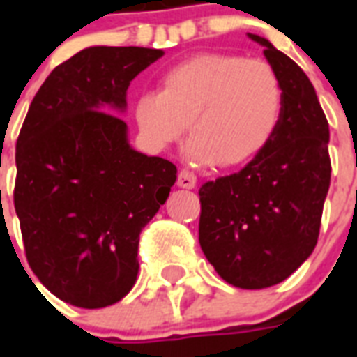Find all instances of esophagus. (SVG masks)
Listing matches in <instances>:
<instances>
[{
  "label": "esophagus",
  "mask_w": 357,
  "mask_h": 357,
  "mask_svg": "<svg viewBox=\"0 0 357 357\" xmlns=\"http://www.w3.org/2000/svg\"><path fill=\"white\" fill-rule=\"evenodd\" d=\"M178 187H181V189H195L196 187L195 172H190V170L183 168L178 176Z\"/></svg>",
  "instance_id": "34e87169"
}]
</instances>
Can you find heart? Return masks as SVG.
<instances>
[{"label":"heart","instance_id":"1","mask_svg":"<svg viewBox=\"0 0 357 357\" xmlns=\"http://www.w3.org/2000/svg\"><path fill=\"white\" fill-rule=\"evenodd\" d=\"M283 114V86L265 61L200 53L161 75L159 91L135 102L140 133L157 148L178 142L189 123L190 155L238 167L265 150Z\"/></svg>","mask_w":357,"mask_h":357}]
</instances>
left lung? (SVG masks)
Segmentation results:
<instances>
[{
  "label": "left lung",
  "instance_id": "8db88e82",
  "mask_svg": "<svg viewBox=\"0 0 357 357\" xmlns=\"http://www.w3.org/2000/svg\"><path fill=\"white\" fill-rule=\"evenodd\" d=\"M283 86L272 140L237 174L200 187V246L218 276L241 289L289 278L315 250L330 189V128L310 77L259 35Z\"/></svg>",
  "mask_w": 357,
  "mask_h": 357
}]
</instances>
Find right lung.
Segmentation results:
<instances>
[{"label":"right lung","instance_id":"add662e5","mask_svg":"<svg viewBox=\"0 0 357 357\" xmlns=\"http://www.w3.org/2000/svg\"><path fill=\"white\" fill-rule=\"evenodd\" d=\"M162 55L81 50L47 75L20 131L14 209L27 263L75 307H107L131 291L140 231L178 178L176 165L133 150L116 116L128 109L129 83Z\"/></svg>","mask_w":357,"mask_h":357}]
</instances>
